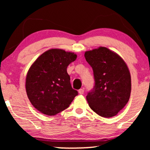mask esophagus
I'll return each instance as SVG.
<instances>
[{
  "label": "esophagus",
  "instance_id": "obj_1",
  "mask_svg": "<svg viewBox=\"0 0 150 150\" xmlns=\"http://www.w3.org/2000/svg\"><path fill=\"white\" fill-rule=\"evenodd\" d=\"M79 94H81V95L83 94L84 93V89H80L79 90Z\"/></svg>",
  "mask_w": 150,
  "mask_h": 150
}]
</instances>
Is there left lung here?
<instances>
[{
    "label": "left lung",
    "instance_id": "left-lung-1",
    "mask_svg": "<svg viewBox=\"0 0 150 150\" xmlns=\"http://www.w3.org/2000/svg\"><path fill=\"white\" fill-rule=\"evenodd\" d=\"M86 61L92 67L95 85L87 100L94 112L103 117L115 116L128 103L131 77L124 61L105 47L87 51Z\"/></svg>",
    "mask_w": 150,
    "mask_h": 150
}]
</instances>
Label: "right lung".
<instances>
[{"label":"right lung","instance_id":"obj_1","mask_svg":"<svg viewBox=\"0 0 150 150\" xmlns=\"http://www.w3.org/2000/svg\"><path fill=\"white\" fill-rule=\"evenodd\" d=\"M76 57L73 52L51 49L31 65L26 76V91L37 110L55 115L69 107L78 91L71 87L67 67Z\"/></svg>","mask_w":150,"mask_h":150}]
</instances>
